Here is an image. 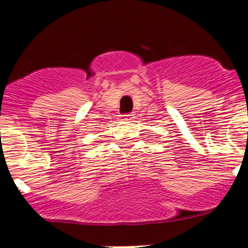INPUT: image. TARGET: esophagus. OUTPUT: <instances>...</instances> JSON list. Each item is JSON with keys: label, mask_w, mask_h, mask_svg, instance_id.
I'll return each instance as SVG.
<instances>
[{"label": "esophagus", "mask_w": 248, "mask_h": 248, "mask_svg": "<svg viewBox=\"0 0 248 248\" xmlns=\"http://www.w3.org/2000/svg\"><path fill=\"white\" fill-rule=\"evenodd\" d=\"M124 117H125V119H130V118H131V114H125Z\"/></svg>", "instance_id": "34e87169"}]
</instances>
